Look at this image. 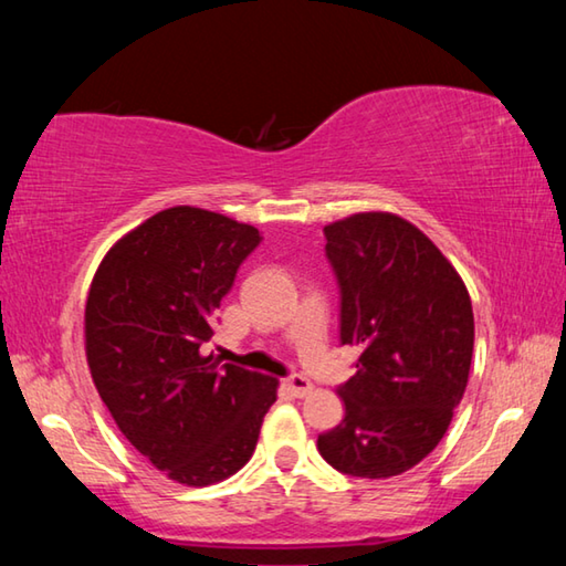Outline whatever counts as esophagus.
Instances as JSON below:
<instances>
[{
    "label": "esophagus",
    "instance_id": "esophagus-1",
    "mask_svg": "<svg viewBox=\"0 0 566 566\" xmlns=\"http://www.w3.org/2000/svg\"><path fill=\"white\" fill-rule=\"evenodd\" d=\"M284 387L292 391L294 397H306V395H312V381L306 379V377H290V379H284Z\"/></svg>",
    "mask_w": 566,
    "mask_h": 566
}]
</instances>
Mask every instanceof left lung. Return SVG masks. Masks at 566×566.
Segmentation results:
<instances>
[{"mask_svg": "<svg viewBox=\"0 0 566 566\" xmlns=\"http://www.w3.org/2000/svg\"><path fill=\"white\" fill-rule=\"evenodd\" d=\"M342 290V344L357 375L337 389L344 419L317 439L337 472L389 479L442 442L462 401L474 349L472 300L452 262L391 212L324 227Z\"/></svg>", "mask_w": 566, "mask_h": 566, "instance_id": "obj_1", "label": "left lung"}]
</instances>
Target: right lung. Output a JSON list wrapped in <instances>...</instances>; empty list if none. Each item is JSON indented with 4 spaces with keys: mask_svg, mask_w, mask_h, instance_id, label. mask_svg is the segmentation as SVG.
<instances>
[{
    "mask_svg": "<svg viewBox=\"0 0 566 566\" xmlns=\"http://www.w3.org/2000/svg\"><path fill=\"white\" fill-rule=\"evenodd\" d=\"M252 224L169 207L114 242L84 306L92 381L129 444L185 486L254 454L280 379L202 354L214 310L260 244Z\"/></svg>",
    "mask_w": 566,
    "mask_h": 566,
    "instance_id": "obj_1",
    "label": "right lung"
}]
</instances>
